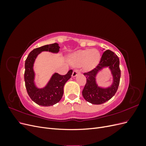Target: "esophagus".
<instances>
[{
    "mask_svg": "<svg viewBox=\"0 0 146 146\" xmlns=\"http://www.w3.org/2000/svg\"><path fill=\"white\" fill-rule=\"evenodd\" d=\"M80 74V71H79L78 70H77V69H75V70H74V71H73V72H72V77H76L78 74Z\"/></svg>",
    "mask_w": 146,
    "mask_h": 146,
    "instance_id": "1",
    "label": "esophagus"
}]
</instances>
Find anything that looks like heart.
<instances>
[{
	"label": "heart",
	"mask_w": 146,
	"mask_h": 146,
	"mask_svg": "<svg viewBox=\"0 0 146 146\" xmlns=\"http://www.w3.org/2000/svg\"><path fill=\"white\" fill-rule=\"evenodd\" d=\"M100 60V53L96 49L79 50L75 52L71 56V63L74 65H81L90 69L94 67Z\"/></svg>",
	"instance_id": "b5f03b06"
}]
</instances>
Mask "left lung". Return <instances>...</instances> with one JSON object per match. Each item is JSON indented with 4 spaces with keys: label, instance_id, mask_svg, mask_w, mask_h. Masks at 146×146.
<instances>
[{
    "label": "left lung",
    "instance_id": "1",
    "mask_svg": "<svg viewBox=\"0 0 146 146\" xmlns=\"http://www.w3.org/2000/svg\"><path fill=\"white\" fill-rule=\"evenodd\" d=\"M108 67L111 70L113 82L108 87H99L96 82V76L104 68ZM86 78V85L82 95L87 102L92 104L100 105L111 99L116 94L121 78L119 59L114 53L110 50L104 52L99 64L90 71L83 74Z\"/></svg>",
    "mask_w": 146,
    "mask_h": 146
}]
</instances>
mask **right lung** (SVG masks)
Wrapping results in <instances>:
<instances>
[{"instance_id": "1", "label": "right lung", "mask_w": 146, "mask_h": 146, "mask_svg": "<svg viewBox=\"0 0 146 146\" xmlns=\"http://www.w3.org/2000/svg\"><path fill=\"white\" fill-rule=\"evenodd\" d=\"M60 48L58 44L54 43L35 48L25 60L24 80L26 90L31 99L39 105L48 107L58 103L63 95L64 84L71 77L72 70H69L64 76L54 73L44 88H39L35 85L33 65L36 57L44 51L57 54Z\"/></svg>"}]
</instances>
